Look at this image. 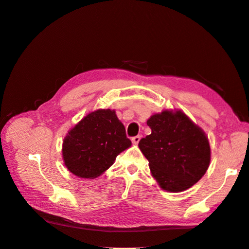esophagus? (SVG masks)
I'll use <instances>...</instances> for the list:
<instances>
[{
	"label": "esophagus",
	"instance_id": "1",
	"mask_svg": "<svg viewBox=\"0 0 249 249\" xmlns=\"http://www.w3.org/2000/svg\"><path fill=\"white\" fill-rule=\"evenodd\" d=\"M140 140H141V136H136V137L131 138V141L133 144H138Z\"/></svg>",
	"mask_w": 249,
	"mask_h": 249
}]
</instances>
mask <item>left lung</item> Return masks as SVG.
Wrapping results in <instances>:
<instances>
[{
	"label": "left lung",
	"mask_w": 249,
	"mask_h": 249,
	"mask_svg": "<svg viewBox=\"0 0 249 249\" xmlns=\"http://www.w3.org/2000/svg\"><path fill=\"white\" fill-rule=\"evenodd\" d=\"M151 133L139 147L149 162L151 175L170 193L186 190L206 173L210 147L205 133L181 110H164L147 121Z\"/></svg>",
	"instance_id": "1"
}]
</instances>
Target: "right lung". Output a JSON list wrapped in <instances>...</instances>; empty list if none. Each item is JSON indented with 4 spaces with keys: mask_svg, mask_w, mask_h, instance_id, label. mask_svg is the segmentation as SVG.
<instances>
[{
    "mask_svg": "<svg viewBox=\"0 0 249 249\" xmlns=\"http://www.w3.org/2000/svg\"><path fill=\"white\" fill-rule=\"evenodd\" d=\"M131 141L116 111L100 109L82 119L63 142V159L70 173L93 179L109 168Z\"/></svg>",
    "mask_w": 249,
    "mask_h": 249,
    "instance_id": "obj_1",
    "label": "right lung"
}]
</instances>
